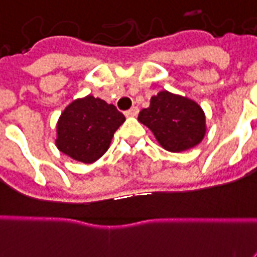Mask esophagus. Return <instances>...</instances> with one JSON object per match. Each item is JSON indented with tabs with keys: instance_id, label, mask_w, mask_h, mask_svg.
Masks as SVG:
<instances>
[{
	"instance_id": "obj_1",
	"label": "esophagus",
	"mask_w": 257,
	"mask_h": 257,
	"mask_svg": "<svg viewBox=\"0 0 257 257\" xmlns=\"http://www.w3.org/2000/svg\"><path fill=\"white\" fill-rule=\"evenodd\" d=\"M138 112H139L138 107H131L130 110H127L126 112H124V115H126V116H135V115H138Z\"/></svg>"
}]
</instances>
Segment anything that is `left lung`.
I'll list each match as a JSON object with an SVG mask.
<instances>
[{"instance_id":"1","label":"left lung","mask_w":257,"mask_h":257,"mask_svg":"<svg viewBox=\"0 0 257 257\" xmlns=\"http://www.w3.org/2000/svg\"><path fill=\"white\" fill-rule=\"evenodd\" d=\"M138 120L153 131L164 149L173 153L188 150L202 141L205 114L196 101L188 97L161 91L143 108Z\"/></svg>"}]
</instances>
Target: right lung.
Wrapping results in <instances>:
<instances>
[{
  "instance_id": "obj_1",
  "label": "right lung",
  "mask_w": 257,
  "mask_h": 257,
  "mask_svg": "<svg viewBox=\"0 0 257 257\" xmlns=\"http://www.w3.org/2000/svg\"><path fill=\"white\" fill-rule=\"evenodd\" d=\"M126 120L114 104L91 95L72 101L57 122V149L84 164L99 160Z\"/></svg>"
}]
</instances>
